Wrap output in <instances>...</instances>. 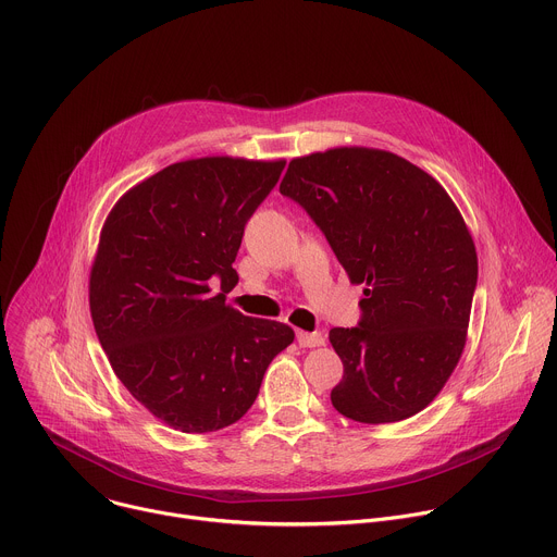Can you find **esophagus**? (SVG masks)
I'll use <instances>...</instances> for the list:
<instances>
[{
	"label": "esophagus",
	"mask_w": 557,
	"mask_h": 557,
	"mask_svg": "<svg viewBox=\"0 0 557 557\" xmlns=\"http://www.w3.org/2000/svg\"><path fill=\"white\" fill-rule=\"evenodd\" d=\"M324 335L322 333H306V331H297V344L301 348H317V346H324Z\"/></svg>",
	"instance_id": "34e87169"
}]
</instances>
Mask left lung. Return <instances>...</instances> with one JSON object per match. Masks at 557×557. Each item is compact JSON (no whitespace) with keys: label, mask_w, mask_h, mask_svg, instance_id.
I'll return each mask as SVG.
<instances>
[{"label":"left lung","mask_w":557,"mask_h":557,"mask_svg":"<svg viewBox=\"0 0 557 557\" xmlns=\"http://www.w3.org/2000/svg\"><path fill=\"white\" fill-rule=\"evenodd\" d=\"M280 191L326 235L352 284L361 322L333 329L344 376L331 401L359 423L428 408L460 361L479 256L443 185L406 158L333 147L293 158Z\"/></svg>","instance_id":"left-lung-1"}]
</instances>
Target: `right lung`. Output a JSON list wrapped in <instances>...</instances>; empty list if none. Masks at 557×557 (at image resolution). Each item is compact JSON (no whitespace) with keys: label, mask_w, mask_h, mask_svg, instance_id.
Masks as SVG:
<instances>
[{"label":"right lung","mask_w":557,"mask_h":557,"mask_svg":"<svg viewBox=\"0 0 557 557\" xmlns=\"http://www.w3.org/2000/svg\"><path fill=\"white\" fill-rule=\"evenodd\" d=\"M286 161L205 156L127 189L90 269V314L114 374L158 421L205 434L240 421L290 326L226 304L247 220ZM219 290L215 292L214 288Z\"/></svg>","instance_id":"right-lung-1"}]
</instances>
